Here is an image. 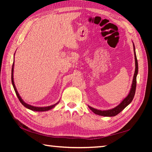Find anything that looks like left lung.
I'll return each mask as SVG.
<instances>
[{"mask_svg":"<svg viewBox=\"0 0 152 152\" xmlns=\"http://www.w3.org/2000/svg\"><path fill=\"white\" fill-rule=\"evenodd\" d=\"M133 48H134V59H135V71L133 76V83H132V86L130 90V92L129 93V95L126 96V97L123 100L122 102L119 104L118 106H116V107L108 110H99L93 108L91 106H89V108L91 109V110L95 113V114H97L99 115L102 116H108V117H112V116H115L118 115L119 113H120L123 110H124L126 106H128L129 104L133 101L134 98V96L135 94V91H136V87H137V76L138 74V61L137 59V56H136V52H135V48L134 45L133 44Z\"/></svg>","mask_w":152,"mask_h":152,"instance_id":"8db88e82","label":"left lung"}]
</instances>
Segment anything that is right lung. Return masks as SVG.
<instances>
[{
    "instance_id": "1",
    "label": "right lung",
    "mask_w": 152,
    "mask_h": 152,
    "mask_svg": "<svg viewBox=\"0 0 152 152\" xmlns=\"http://www.w3.org/2000/svg\"><path fill=\"white\" fill-rule=\"evenodd\" d=\"M14 63H13L12 69V83L13 87H14V90H15V93H16V95H17V96L18 97V99H19V101L21 102V104H22L23 105V106H25V107H26L27 108L30 109V110H33V111L44 112V111H48V110H49L52 109L53 108H54L55 106H56L58 104V102H59L56 103V104H53V105L50 106H46V107H37V106H32V105L28 104H27V103H25L23 101L22 99L21 98V96H19V93H18V91H17V89H16L15 84H14V75H13V74H14Z\"/></svg>"
}]
</instances>
